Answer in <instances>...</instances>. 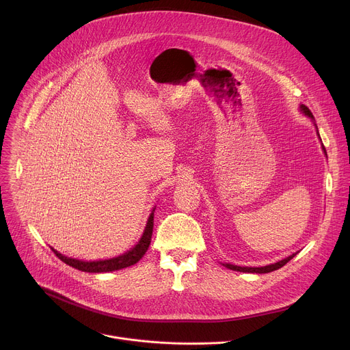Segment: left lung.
Segmentation results:
<instances>
[{
	"label": "left lung",
	"mask_w": 350,
	"mask_h": 350,
	"mask_svg": "<svg viewBox=\"0 0 350 350\" xmlns=\"http://www.w3.org/2000/svg\"><path fill=\"white\" fill-rule=\"evenodd\" d=\"M301 111L308 116V118H310L312 120H314V116H313V113L310 112V109L308 108V107H305V105H301ZM320 137V135H319ZM323 149H324V146H323ZM324 154L327 155V152H325V149H324ZM296 254H292L291 256H288V258H285V259H282V260H280V262H277V263H274V265H269V266H263V267H241V266H234V265H230V263H226V265H223L224 267H227V269H230V270H234V271H241V273H256V274H263V273H270V271H274V270H278V269H281L282 266H285L293 256H295Z\"/></svg>",
	"instance_id": "obj_1"
}]
</instances>
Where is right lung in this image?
Returning a JSON list of instances; mask_svg holds the SVG:
<instances>
[{
	"label": "right lung",
	"mask_w": 350,
	"mask_h": 350,
	"mask_svg": "<svg viewBox=\"0 0 350 350\" xmlns=\"http://www.w3.org/2000/svg\"><path fill=\"white\" fill-rule=\"evenodd\" d=\"M154 212H155V208L152 209V213L148 217L145 230H144L142 237L139 238L138 243L134 247H131L130 251H127L126 254H123L118 258L105 259V260H95V262H84V260L64 256L62 254L55 251L54 247H53V251L64 263H66L80 271H87V273H108V271H115V270H120V269L133 266L145 255V252L149 247V243H151L152 231H154Z\"/></svg>",
	"instance_id": "obj_1"
}]
</instances>
